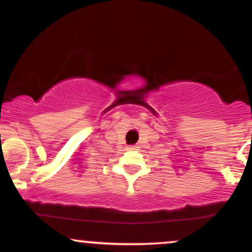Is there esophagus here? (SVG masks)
Masks as SVG:
<instances>
[{"label":"esophagus","instance_id":"esophagus-1","mask_svg":"<svg viewBox=\"0 0 252 252\" xmlns=\"http://www.w3.org/2000/svg\"><path fill=\"white\" fill-rule=\"evenodd\" d=\"M126 149H128V150H136V149H137V147H136V146H128V147H126Z\"/></svg>","mask_w":252,"mask_h":252}]
</instances>
